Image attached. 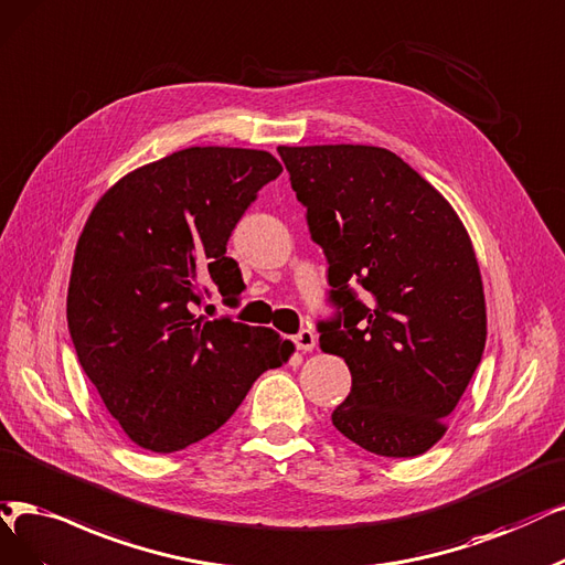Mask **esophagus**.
I'll list each match as a JSON object with an SVG mask.
<instances>
[{
	"mask_svg": "<svg viewBox=\"0 0 565 565\" xmlns=\"http://www.w3.org/2000/svg\"><path fill=\"white\" fill-rule=\"evenodd\" d=\"M294 342H296V347H298L300 351H311V349L317 347V335H315V332H311L309 328H302V330L298 332V335L294 338Z\"/></svg>",
	"mask_w": 565,
	"mask_h": 565,
	"instance_id": "1",
	"label": "esophagus"
}]
</instances>
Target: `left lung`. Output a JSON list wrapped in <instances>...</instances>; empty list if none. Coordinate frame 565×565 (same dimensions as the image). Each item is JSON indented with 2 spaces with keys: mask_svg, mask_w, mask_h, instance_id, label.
<instances>
[{
  "mask_svg": "<svg viewBox=\"0 0 565 565\" xmlns=\"http://www.w3.org/2000/svg\"><path fill=\"white\" fill-rule=\"evenodd\" d=\"M277 151L328 260L338 315L319 321L321 349L351 372L332 426L372 454L419 456L445 435L484 353V288L466 227L380 146Z\"/></svg>",
  "mask_w": 565,
  "mask_h": 565,
  "instance_id": "1",
  "label": "left lung"
}]
</instances>
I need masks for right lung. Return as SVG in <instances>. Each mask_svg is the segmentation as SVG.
<instances>
[{
    "instance_id": "add662e5",
    "label": "right lung",
    "mask_w": 565,
    "mask_h": 565,
    "mask_svg": "<svg viewBox=\"0 0 565 565\" xmlns=\"http://www.w3.org/2000/svg\"><path fill=\"white\" fill-rule=\"evenodd\" d=\"M281 170L267 151L193 146L122 177L88 216L72 265L70 335L102 403L141 449L200 443L294 353L269 328L195 315L209 284L239 302L242 271L225 246Z\"/></svg>"
}]
</instances>
